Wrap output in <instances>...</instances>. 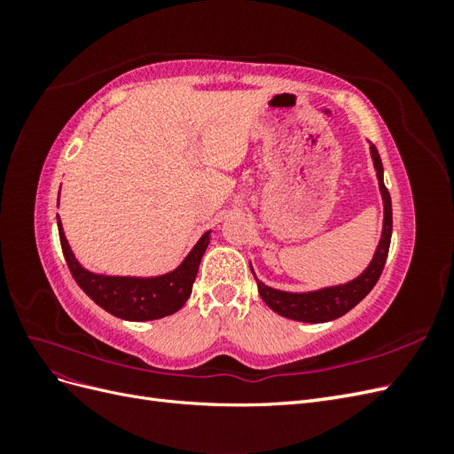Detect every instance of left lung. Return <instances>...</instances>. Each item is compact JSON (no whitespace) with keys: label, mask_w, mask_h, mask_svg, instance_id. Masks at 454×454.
<instances>
[{"label":"left lung","mask_w":454,"mask_h":454,"mask_svg":"<svg viewBox=\"0 0 454 454\" xmlns=\"http://www.w3.org/2000/svg\"><path fill=\"white\" fill-rule=\"evenodd\" d=\"M369 153L371 160H373V168L377 172V182L379 191L382 199V231H380V240L375 248L373 257H371L369 265L358 274V277L333 286H324L318 290H309V292H284L277 290V287H270L257 278L252 265V274L257 282V290L261 299L265 301L267 307L277 314L284 316V318H290L295 322H305V324H324L340 318L342 314L352 310L360 301L373 290L380 272L384 269L388 257L390 248V239H392V200L388 189L384 187V168L382 160L377 147L369 142Z\"/></svg>","instance_id":"left-lung-1"}]
</instances>
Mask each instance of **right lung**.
Instances as JSON below:
<instances>
[{
  "label": "right lung",
  "instance_id": "1",
  "mask_svg": "<svg viewBox=\"0 0 454 454\" xmlns=\"http://www.w3.org/2000/svg\"><path fill=\"white\" fill-rule=\"evenodd\" d=\"M57 223L66 263L81 290L106 312L129 322L159 320L177 312L185 305V301L193 292L200 259L212 237V231H206L174 270L157 274V277H112V274L92 272L81 265L64 235L59 214Z\"/></svg>",
  "mask_w": 454,
  "mask_h": 454
}]
</instances>
